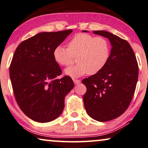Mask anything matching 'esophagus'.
<instances>
[{"mask_svg": "<svg viewBox=\"0 0 148 148\" xmlns=\"http://www.w3.org/2000/svg\"><path fill=\"white\" fill-rule=\"evenodd\" d=\"M73 82L75 85H77L79 83H80L81 82V81L80 79H73Z\"/></svg>", "mask_w": 148, "mask_h": 148, "instance_id": "34e87169", "label": "esophagus"}]
</instances>
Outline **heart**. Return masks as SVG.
Returning <instances> with one entry per match:
<instances>
[{"label":"heart","mask_w":148,"mask_h":148,"mask_svg":"<svg viewBox=\"0 0 148 148\" xmlns=\"http://www.w3.org/2000/svg\"><path fill=\"white\" fill-rule=\"evenodd\" d=\"M55 47L53 51L54 61L60 66H67L77 57L76 65L65 70L66 75L77 78L87 74L100 72L108 63L110 55V45L103 37H94L86 33L75 35L67 44Z\"/></svg>","instance_id":"heart-1"}]
</instances>
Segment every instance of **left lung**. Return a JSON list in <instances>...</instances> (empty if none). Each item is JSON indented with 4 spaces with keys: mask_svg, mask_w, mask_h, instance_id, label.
I'll return each mask as SVG.
<instances>
[{
    "mask_svg": "<svg viewBox=\"0 0 148 148\" xmlns=\"http://www.w3.org/2000/svg\"><path fill=\"white\" fill-rule=\"evenodd\" d=\"M93 33L108 38L111 50L103 69L83 79L87 87L83 102L91 118L108 121L120 116L130 106L138 81V65L127 40L106 31H94Z\"/></svg>",
    "mask_w": 148,
    "mask_h": 148,
    "instance_id": "left-lung-1",
    "label": "left lung"
}]
</instances>
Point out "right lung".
Here are the masks:
<instances>
[{
	"label": "right lung",
	"instance_id": "obj_1",
	"mask_svg": "<svg viewBox=\"0 0 148 148\" xmlns=\"http://www.w3.org/2000/svg\"><path fill=\"white\" fill-rule=\"evenodd\" d=\"M73 30L42 32L17 47L10 66V78L16 101L33 121L47 123L57 118L65 107V96L74 87L72 79L62 73L54 61L53 49Z\"/></svg>",
	"mask_w": 148,
	"mask_h": 148
}]
</instances>
